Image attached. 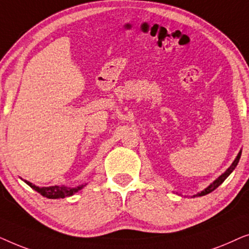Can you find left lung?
Returning <instances> with one entry per match:
<instances>
[{"instance_id":"1","label":"left lung","mask_w":249,"mask_h":249,"mask_svg":"<svg viewBox=\"0 0 249 249\" xmlns=\"http://www.w3.org/2000/svg\"><path fill=\"white\" fill-rule=\"evenodd\" d=\"M240 156H241V151H240L239 153H238L237 158L234 159V161L232 162V164H231V165L229 166V168L227 169V171H226V172L222 173V175H221V176L219 177V178H217L216 180H214V181H213L212 183H211V185H210L209 187H206V188L204 189L203 192L198 193V194H197V195H194V197H195V196H204V195H207V194H210L211 192H213L214 189H216L217 187H219V186L221 185V183H222V182L224 181V180H226V179L228 178V177L230 176V173L233 171L234 168H236L237 164H238V162H239Z\"/></svg>"}]
</instances>
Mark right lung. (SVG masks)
I'll list each match as a JSON object with an SVG mask.
<instances>
[{"instance_id":"add662e5","label":"right lung","mask_w":249,"mask_h":249,"mask_svg":"<svg viewBox=\"0 0 249 249\" xmlns=\"http://www.w3.org/2000/svg\"><path fill=\"white\" fill-rule=\"evenodd\" d=\"M27 185L32 187L34 190H36L37 193H39L40 195L44 197H47V198L51 199H56V198H64V197L72 196L74 193L79 192L80 189H83L85 185H80L78 187H74V188H70V187L66 186H51V187H38L33 185L32 182L27 181V180H23Z\"/></svg>"}]
</instances>
